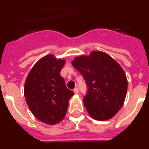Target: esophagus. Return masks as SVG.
Segmentation results:
<instances>
[{
  "mask_svg": "<svg viewBox=\"0 0 149 149\" xmlns=\"http://www.w3.org/2000/svg\"><path fill=\"white\" fill-rule=\"evenodd\" d=\"M73 92L74 94H77V93H78V89H77V87H75L73 89Z\"/></svg>",
  "mask_w": 149,
  "mask_h": 149,
  "instance_id": "esophagus-1",
  "label": "esophagus"
}]
</instances>
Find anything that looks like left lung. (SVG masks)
Instances as JSON below:
<instances>
[{
    "instance_id": "obj_1",
    "label": "left lung",
    "mask_w": 149,
    "mask_h": 149,
    "mask_svg": "<svg viewBox=\"0 0 149 149\" xmlns=\"http://www.w3.org/2000/svg\"><path fill=\"white\" fill-rule=\"evenodd\" d=\"M72 63L86 81L88 90L84 104L89 116L98 121L113 118L123 105L127 93V80L121 65L98 51L77 56Z\"/></svg>"
}]
</instances>
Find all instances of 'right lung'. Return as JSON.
Segmentation results:
<instances>
[{
    "instance_id": "1",
    "label": "right lung",
    "mask_w": 149,
    "mask_h": 149,
    "mask_svg": "<svg viewBox=\"0 0 149 149\" xmlns=\"http://www.w3.org/2000/svg\"><path fill=\"white\" fill-rule=\"evenodd\" d=\"M65 63L64 59L46 55L31 68L24 83V93L29 109L36 119L47 125L63 120L68 101L74 95L60 76Z\"/></svg>"
}]
</instances>
